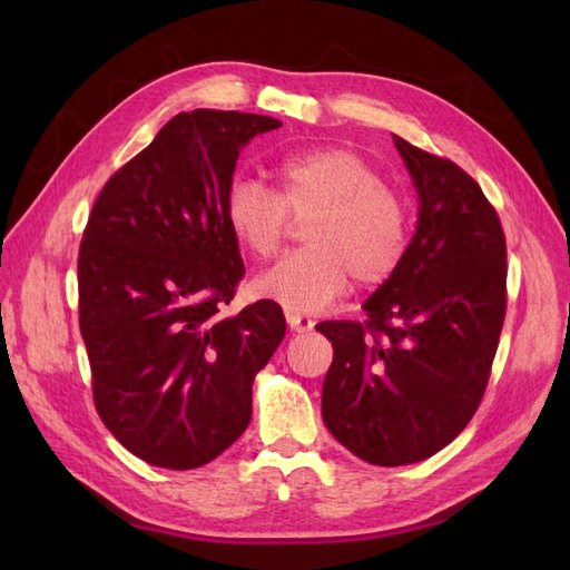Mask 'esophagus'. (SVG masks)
Listing matches in <instances>:
<instances>
[{
  "label": "esophagus",
  "mask_w": 570,
  "mask_h": 570,
  "mask_svg": "<svg viewBox=\"0 0 570 570\" xmlns=\"http://www.w3.org/2000/svg\"><path fill=\"white\" fill-rule=\"evenodd\" d=\"M285 318H287V325L295 333H308L314 327L312 316H304V314H297V312H285Z\"/></svg>",
  "instance_id": "esophagus-1"
}]
</instances>
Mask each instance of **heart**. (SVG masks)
<instances>
[{
	"label": "heart",
	"instance_id": "heart-1",
	"mask_svg": "<svg viewBox=\"0 0 570 570\" xmlns=\"http://www.w3.org/2000/svg\"><path fill=\"white\" fill-rule=\"evenodd\" d=\"M273 183L275 193L237 178L223 199L228 230L254 256L278 249L289 214H312L304 226L308 247L256 275L258 297L314 314L350 292L354 278L373 287L402 266L411 237L409 204L356 151L318 147L285 154L273 166Z\"/></svg>",
	"mask_w": 570,
	"mask_h": 570
}]
</instances>
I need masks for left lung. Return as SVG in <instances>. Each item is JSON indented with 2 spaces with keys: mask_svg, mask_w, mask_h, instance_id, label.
I'll list each match as a JSON object with an SVG mask.
<instances>
[{
  "mask_svg": "<svg viewBox=\"0 0 570 570\" xmlns=\"http://www.w3.org/2000/svg\"><path fill=\"white\" fill-rule=\"evenodd\" d=\"M394 137L419 193L402 266L366 299V321H325L333 342L321 413L375 465L416 463L469 425L507 314V239L494 206L454 161Z\"/></svg>",
  "mask_w": 570,
  "mask_h": 570,
  "instance_id": "8db88e82",
  "label": "left lung"
}]
</instances>
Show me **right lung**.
<instances>
[{"label":"right lung","instance_id":"add662e5","mask_svg":"<svg viewBox=\"0 0 570 570\" xmlns=\"http://www.w3.org/2000/svg\"><path fill=\"white\" fill-rule=\"evenodd\" d=\"M281 126L216 109L174 116L101 187L85 226L78 308L95 406L159 469H199L245 433L254 377L285 337L271 299L220 316L245 275L223 199L239 149Z\"/></svg>","mask_w":570,"mask_h":570}]
</instances>
